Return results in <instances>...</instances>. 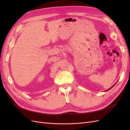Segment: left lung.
Instances as JSON below:
<instances>
[{"mask_svg":"<svg viewBox=\"0 0 130 130\" xmlns=\"http://www.w3.org/2000/svg\"><path fill=\"white\" fill-rule=\"evenodd\" d=\"M115 85H113V86H112V87H113V86H115ZM112 87H111V88H109V89H108V90H109V89H111V88H112Z\"/></svg>","mask_w":130,"mask_h":130,"instance_id":"1","label":"left lung"}]
</instances>
